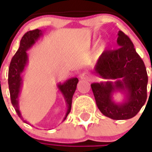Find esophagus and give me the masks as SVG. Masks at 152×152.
Returning a JSON list of instances; mask_svg holds the SVG:
<instances>
[{"mask_svg": "<svg viewBox=\"0 0 152 152\" xmlns=\"http://www.w3.org/2000/svg\"><path fill=\"white\" fill-rule=\"evenodd\" d=\"M80 80H88L90 79V76L86 72H83L80 75Z\"/></svg>", "mask_w": 152, "mask_h": 152, "instance_id": "1", "label": "esophagus"}]
</instances>
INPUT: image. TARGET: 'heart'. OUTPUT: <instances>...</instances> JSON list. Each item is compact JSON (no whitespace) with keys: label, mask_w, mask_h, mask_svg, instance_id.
I'll use <instances>...</instances> for the list:
<instances>
[{"label":"heart","mask_w":152,"mask_h":152,"mask_svg":"<svg viewBox=\"0 0 152 152\" xmlns=\"http://www.w3.org/2000/svg\"><path fill=\"white\" fill-rule=\"evenodd\" d=\"M105 49H106V45L101 44L100 46H99L98 48H96V51H95V55L97 56H100V55H101L102 52H104V50H105Z\"/></svg>","instance_id":"b5f03b06"}]
</instances>
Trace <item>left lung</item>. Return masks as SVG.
<instances>
[{"mask_svg": "<svg viewBox=\"0 0 152 152\" xmlns=\"http://www.w3.org/2000/svg\"><path fill=\"white\" fill-rule=\"evenodd\" d=\"M118 35L117 42L120 48L104 51L94 70L102 78L116 81L93 83L91 88L96 105L104 116L113 120H126L135 116L145 104L148 77L144 63L130 38L121 30ZM117 91L126 96V100L120 104L112 98Z\"/></svg>", "mask_w": 152, "mask_h": 152, "instance_id": "obj_1", "label": "left lung"}]
</instances>
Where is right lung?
<instances>
[{
    "instance_id": "add662e5",
    "label": "right lung",
    "mask_w": 152,
    "mask_h": 152,
    "mask_svg": "<svg viewBox=\"0 0 152 152\" xmlns=\"http://www.w3.org/2000/svg\"><path fill=\"white\" fill-rule=\"evenodd\" d=\"M41 35L42 31L39 29L30 30V31H28L27 33L25 34L22 39H21L18 50H17L15 55L11 59L10 67H9L8 83H9L11 103L15 109L19 118H22V120L23 118H22V114L19 111L18 96L22 84V74L28 61V56L26 51L35 43V41H37ZM78 81L79 80L76 77H74V78L67 80L64 84L58 85L59 91L64 95V97L67 102V113H66L65 118H64V121L66 119L68 113H70L73 94L76 89V85ZM23 121L26 122L25 120Z\"/></svg>"
}]
</instances>
